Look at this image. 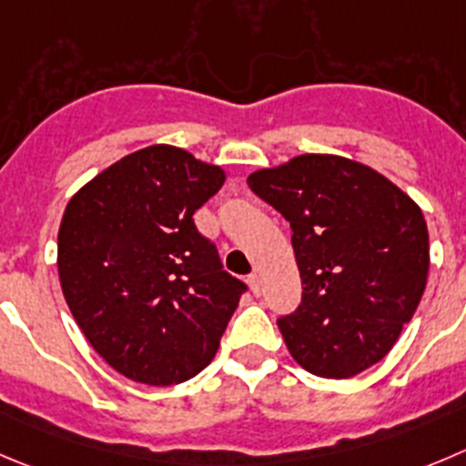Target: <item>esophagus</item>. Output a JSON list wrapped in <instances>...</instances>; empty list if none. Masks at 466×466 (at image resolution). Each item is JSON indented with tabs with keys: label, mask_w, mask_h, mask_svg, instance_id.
Returning a JSON list of instances; mask_svg holds the SVG:
<instances>
[{
	"label": "esophagus",
	"mask_w": 466,
	"mask_h": 466,
	"mask_svg": "<svg viewBox=\"0 0 466 466\" xmlns=\"http://www.w3.org/2000/svg\"><path fill=\"white\" fill-rule=\"evenodd\" d=\"M247 281H249L251 292H254L256 297H258L260 292H263V281H260V274L258 272H251L249 277H247Z\"/></svg>",
	"instance_id": "1"
}]
</instances>
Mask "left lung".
Instances as JSON below:
<instances>
[{
	"mask_svg": "<svg viewBox=\"0 0 466 466\" xmlns=\"http://www.w3.org/2000/svg\"><path fill=\"white\" fill-rule=\"evenodd\" d=\"M247 183L292 230L302 302L277 325L295 361L343 380L387 357L428 279L419 206L378 171L336 155H299Z\"/></svg>",
	"mask_w": 466,
	"mask_h": 466,
	"instance_id": "1",
	"label": "left lung"
}]
</instances>
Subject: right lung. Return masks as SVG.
<instances>
[{
	"label": "right lung",
	"instance_id": "right-lung-1",
	"mask_svg": "<svg viewBox=\"0 0 466 466\" xmlns=\"http://www.w3.org/2000/svg\"><path fill=\"white\" fill-rule=\"evenodd\" d=\"M221 185L219 167L148 146L96 176L66 208V302L93 350L135 382L169 387L201 373L247 292L192 217Z\"/></svg>",
	"mask_w": 466,
	"mask_h": 466
}]
</instances>
